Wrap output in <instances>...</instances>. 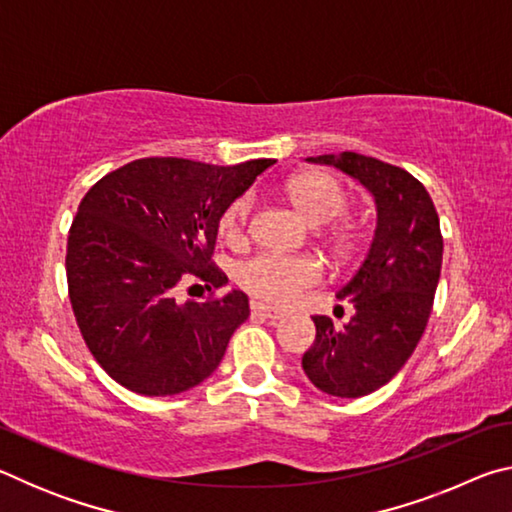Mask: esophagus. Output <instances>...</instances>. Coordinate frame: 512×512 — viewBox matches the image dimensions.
Segmentation results:
<instances>
[{
    "label": "esophagus",
    "mask_w": 512,
    "mask_h": 512,
    "mask_svg": "<svg viewBox=\"0 0 512 512\" xmlns=\"http://www.w3.org/2000/svg\"><path fill=\"white\" fill-rule=\"evenodd\" d=\"M250 309H253L255 316H262V318H268V320H280V318L287 316L284 311L275 309V307H268V305H264V302H257V300L250 302Z\"/></svg>",
    "instance_id": "34e87169"
}]
</instances>
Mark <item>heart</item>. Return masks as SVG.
I'll use <instances>...</instances> for the list:
<instances>
[{"label": "heart", "mask_w": 512, "mask_h": 512, "mask_svg": "<svg viewBox=\"0 0 512 512\" xmlns=\"http://www.w3.org/2000/svg\"><path fill=\"white\" fill-rule=\"evenodd\" d=\"M287 194L298 210L307 216L309 223L329 225L343 219L348 212L350 198L339 180L327 173H309L291 180ZM253 198L239 196L228 205L219 221V232L225 244L239 248L248 237ZM336 244L348 241V230L334 228ZM323 277V268L314 257L307 255H280L257 253L235 266V280L241 289L257 300L287 305L300 298L307 289L314 287Z\"/></svg>", "instance_id": "heart-1"}]
</instances>
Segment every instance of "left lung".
<instances>
[{
    "label": "left lung",
    "mask_w": 512,
    "mask_h": 512,
    "mask_svg": "<svg viewBox=\"0 0 512 512\" xmlns=\"http://www.w3.org/2000/svg\"><path fill=\"white\" fill-rule=\"evenodd\" d=\"M341 169L375 196L377 228L366 259L336 293L354 305L348 325L314 316L316 341L302 357L311 384L334 397H363L388 384L427 327L443 266V235L427 189L409 171L368 155L307 158Z\"/></svg>",
    "instance_id": "obj_1"
}]
</instances>
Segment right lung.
Here are the masks:
<instances>
[{"label":"right lung","mask_w":512,"mask_h":512,"mask_svg":"<svg viewBox=\"0 0 512 512\" xmlns=\"http://www.w3.org/2000/svg\"><path fill=\"white\" fill-rule=\"evenodd\" d=\"M275 160L235 167L142 158L110 171L83 196L67 239V287L92 357L128 391H189L219 366L250 316L244 291L178 302L180 284L219 289L212 264L219 221Z\"/></svg>","instance_id":"add662e5"}]
</instances>
